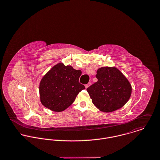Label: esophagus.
Wrapping results in <instances>:
<instances>
[{"mask_svg":"<svg viewBox=\"0 0 160 160\" xmlns=\"http://www.w3.org/2000/svg\"><path fill=\"white\" fill-rule=\"evenodd\" d=\"M91 83H90V82H89L88 83V84H87V85H85V88H88L89 87V86H90V85H91Z\"/></svg>","mask_w":160,"mask_h":160,"instance_id":"1","label":"esophagus"}]
</instances>
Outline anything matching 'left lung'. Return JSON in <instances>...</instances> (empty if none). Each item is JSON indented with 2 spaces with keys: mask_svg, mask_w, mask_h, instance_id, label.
<instances>
[{
  "mask_svg": "<svg viewBox=\"0 0 160 160\" xmlns=\"http://www.w3.org/2000/svg\"><path fill=\"white\" fill-rule=\"evenodd\" d=\"M98 82L87 88L93 104L101 111L117 110L128 101L132 87L124 75L115 67L98 69Z\"/></svg>",
  "mask_w": 160,
  "mask_h": 160,
  "instance_id": "obj_1",
  "label": "left lung"
}]
</instances>
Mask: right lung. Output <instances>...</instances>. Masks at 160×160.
Wrapping results in <instances>:
<instances>
[{"label":"right lung","mask_w":160,"mask_h":160,"mask_svg":"<svg viewBox=\"0 0 160 160\" xmlns=\"http://www.w3.org/2000/svg\"><path fill=\"white\" fill-rule=\"evenodd\" d=\"M82 74L71 66L59 62L42 78L39 93L43 106L54 112H62L74 102L78 94L85 88L78 82Z\"/></svg>","instance_id":"obj_1"}]
</instances>
